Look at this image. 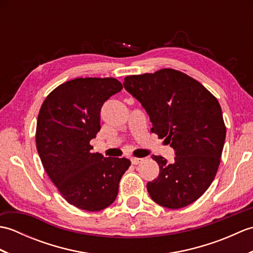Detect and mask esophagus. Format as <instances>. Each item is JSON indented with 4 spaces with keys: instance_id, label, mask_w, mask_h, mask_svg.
<instances>
[{
    "instance_id": "34e87169",
    "label": "esophagus",
    "mask_w": 253,
    "mask_h": 253,
    "mask_svg": "<svg viewBox=\"0 0 253 253\" xmlns=\"http://www.w3.org/2000/svg\"><path fill=\"white\" fill-rule=\"evenodd\" d=\"M142 160L143 159H140V158H131V164H133V165H138L139 163H141L142 162Z\"/></svg>"
}]
</instances>
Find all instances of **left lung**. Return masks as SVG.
Returning <instances> with one entry per match:
<instances>
[{
  "label": "left lung",
  "instance_id": "obj_1",
  "mask_svg": "<svg viewBox=\"0 0 253 253\" xmlns=\"http://www.w3.org/2000/svg\"><path fill=\"white\" fill-rule=\"evenodd\" d=\"M123 84L147 111L151 131L176 155L171 164L152 155L160 174L147 184L150 197L168 209L189 206L212 184L221 162L226 137L221 105L196 79L170 68L127 76Z\"/></svg>",
  "mask_w": 253,
  "mask_h": 253
}]
</instances>
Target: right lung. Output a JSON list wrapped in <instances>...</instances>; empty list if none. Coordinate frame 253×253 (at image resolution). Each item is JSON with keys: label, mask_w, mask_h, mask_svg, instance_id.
Listing matches in <instances>:
<instances>
[{"label": "right lung", "mask_w": 253, "mask_h": 253, "mask_svg": "<svg viewBox=\"0 0 253 253\" xmlns=\"http://www.w3.org/2000/svg\"><path fill=\"white\" fill-rule=\"evenodd\" d=\"M123 89L115 78H76L46 96L38 115L36 142L42 165L65 200L84 211H101L115 201L125 158L91 152L100 131V112Z\"/></svg>", "instance_id": "add662e5"}]
</instances>
